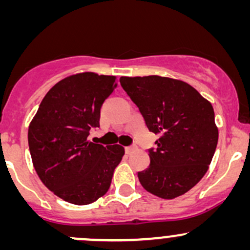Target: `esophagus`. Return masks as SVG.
<instances>
[{
    "label": "esophagus",
    "mask_w": 250,
    "mask_h": 250,
    "mask_svg": "<svg viewBox=\"0 0 250 250\" xmlns=\"http://www.w3.org/2000/svg\"><path fill=\"white\" fill-rule=\"evenodd\" d=\"M125 153H127V154H130L131 151H133L134 149H135V147H134V146H128V147H125Z\"/></svg>",
    "instance_id": "34e87169"
}]
</instances>
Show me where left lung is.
I'll return each mask as SVG.
<instances>
[{
	"mask_svg": "<svg viewBox=\"0 0 250 250\" xmlns=\"http://www.w3.org/2000/svg\"><path fill=\"white\" fill-rule=\"evenodd\" d=\"M151 133L150 165L139 171L140 183L161 199L181 196L207 173L219 140L211 103L180 80L157 75L120 79Z\"/></svg>",
	"mask_w": 250,
	"mask_h": 250,
	"instance_id": "8db88e82",
	"label": "left lung"
}]
</instances>
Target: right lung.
<instances>
[{"mask_svg":"<svg viewBox=\"0 0 250 250\" xmlns=\"http://www.w3.org/2000/svg\"><path fill=\"white\" fill-rule=\"evenodd\" d=\"M115 76L81 73L57 82L42 100L28 129L34 168L43 185L67 202L84 206L108 191L125 148L88 141L100 127Z\"/></svg>","mask_w":250,"mask_h":250,"instance_id":"1","label":"right lung"}]
</instances>
